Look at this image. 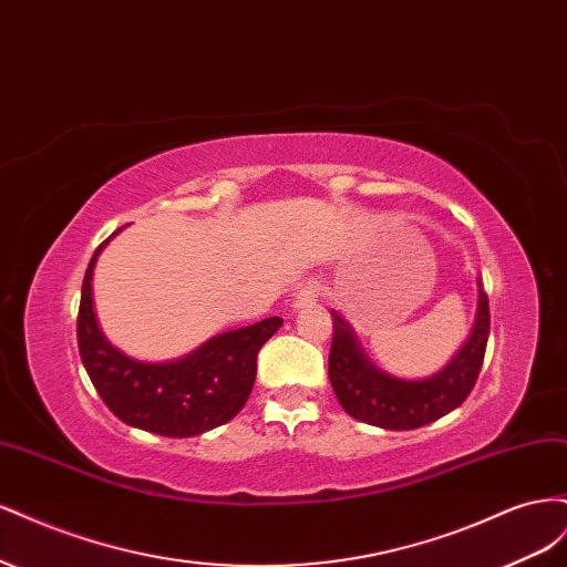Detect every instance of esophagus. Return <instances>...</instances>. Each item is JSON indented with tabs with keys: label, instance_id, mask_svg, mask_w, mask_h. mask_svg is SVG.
Listing matches in <instances>:
<instances>
[{
	"label": "esophagus",
	"instance_id": "34e87169",
	"mask_svg": "<svg viewBox=\"0 0 567 567\" xmlns=\"http://www.w3.org/2000/svg\"><path fill=\"white\" fill-rule=\"evenodd\" d=\"M319 293H321L319 284H317V281H307V284L298 290V296H296L293 305H296V307H307V305H312V302L319 298Z\"/></svg>",
	"mask_w": 567,
	"mask_h": 567
}]
</instances>
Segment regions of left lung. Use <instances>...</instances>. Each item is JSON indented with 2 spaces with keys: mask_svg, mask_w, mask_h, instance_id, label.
Returning <instances> with one entry per match:
<instances>
[{
  "mask_svg": "<svg viewBox=\"0 0 567 567\" xmlns=\"http://www.w3.org/2000/svg\"><path fill=\"white\" fill-rule=\"evenodd\" d=\"M333 342L329 352V381L340 406L357 421L385 427V431H414L450 414L468 398L485 362L489 338V300L480 288L477 319L466 346L458 350L447 369L433 379L404 381L369 362L350 323L336 310Z\"/></svg>",
  "mask_w": 567,
  "mask_h": 567,
  "instance_id": "left-lung-1",
  "label": "left lung"
}]
</instances>
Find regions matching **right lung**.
Wrapping results in <instances>:
<instances>
[{"label":"right lung","mask_w":567,"mask_h":567,"mask_svg":"<svg viewBox=\"0 0 567 567\" xmlns=\"http://www.w3.org/2000/svg\"><path fill=\"white\" fill-rule=\"evenodd\" d=\"M109 241L92 255L78 312V348L99 398L123 423L165 437H192L231 421L252 390L257 352L284 319L269 317L215 336L177 362H136L111 346L94 317L92 271Z\"/></svg>","instance_id":"add662e5"}]
</instances>
